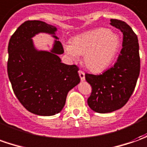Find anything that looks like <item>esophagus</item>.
<instances>
[{
	"mask_svg": "<svg viewBox=\"0 0 147 147\" xmlns=\"http://www.w3.org/2000/svg\"><path fill=\"white\" fill-rule=\"evenodd\" d=\"M79 75H80V80H81L82 81H84V80H85V73L81 71V70H80L79 71Z\"/></svg>",
	"mask_w": 147,
	"mask_h": 147,
	"instance_id": "esophagus-1",
	"label": "esophagus"
}]
</instances>
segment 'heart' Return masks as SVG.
Listing matches in <instances>:
<instances>
[{
    "label": "heart",
    "mask_w": 147,
    "mask_h": 147,
    "mask_svg": "<svg viewBox=\"0 0 147 147\" xmlns=\"http://www.w3.org/2000/svg\"><path fill=\"white\" fill-rule=\"evenodd\" d=\"M121 47L119 37L105 28H99L75 37L64 47L72 59L84 55V63L93 72H100L114 61Z\"/></svg>",
    "instance_id": "b5f03b06"
}]
</instances>
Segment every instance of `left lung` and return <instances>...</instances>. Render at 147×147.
<instances>
[{"label":"left lung","instance_id":"1","mask_svg":"<svg viewBox=\"0 0 147 147\" xmlns=\"http://www.w3.org/2000/svg\"><path fill=\"white\" fill-rule=\"evenodd\" d=\"M111 25L123 34L122 49L113 67L100 75L85 74L92 86L88 105L93 111L107 113L127 103L136 86L140 73L139 44L136 34L123 21L111 19Z\"/></svg>","mask_w":147,"mask_h":147}]
</instances>
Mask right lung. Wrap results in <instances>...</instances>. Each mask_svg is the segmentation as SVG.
<instances>
[{"label": "right lung", "instance_id": "obj_1", "mask_svg": "<svg viewBox=\"0 0 147 147\" xmlns=\"http://www.w3.org/2000/svg\"><path fill=\"white\" fill-rule=\"evenodd\" d=\"M57 28L42 21H26L11 36L7 71L15 96L34 114L52 116L63 109L67 95L80 81L76 65L61 63L63 45L55 41L51 52L34 48L31 38L40 32L55 34Z\"/></svg>", "mask_w": 147, "mask_h": 147}]
</instances>
